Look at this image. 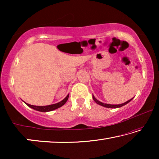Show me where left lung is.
Masks as SVG:
<instances>
[{
    "mask_svg": "<svg viewBox=\"0 0 159 159\" xmlns=\"http://www.w3.org/2000/svg\"><path fill=\"white\" fill-rule=\"evenodd\" d=\"M93 98L94 99V101H95L97 104H98L101 106H103L104 107H107V108H118V107H121L125 105L126 104H128V102H130L132 100V99H133V98H132L131 99H130V100L125 102V103H123V104H104V103H102V102L98 101V99H97L93 95Z\"/></svg>",
    "mask_w": 159,
    "mask_h": 159,
    "instance_id": "obj_1",
    "label": "left lung"
}]
</instances>
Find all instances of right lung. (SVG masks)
Returning a JSON list of instances; mask_svg holds the SVG:
<instances>
[{
    "instance_id": "right-lung-1",
    "label": "right lung",
    "mask_w": 159,
    "mask_h": 159,
    "mask_svg": "<svg viewBox=\"0 0 159 159\" xmlns=\"http://www.w3.org/2000/svg\"><path fill=\"white\" fill-rule=\"evenodd\" d=\"M69 98V95H67L65 98H64L62 101H61L60 102H58L57 104H51V105H48V106H34V105H31V104H26L27 106H29L31 108L34 109L36 111H42V112H46V111H52V110H55L56 109H58L61 107V106H63L64 104L66 103L67 99Z\"/></svg>"
}]
</instances>
